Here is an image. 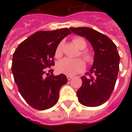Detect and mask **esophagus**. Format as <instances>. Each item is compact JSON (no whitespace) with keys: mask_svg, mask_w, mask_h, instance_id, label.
Segmentation results:
<instances>
[{"mask_svg":"<svg viewBox=\"0 0 132 132\" xmlns=\"http://www.w3.org/2000/svg\"><path fill=\"white\" fill-rule=\"evenodd\" d=\"M67 79H68V81H70V80H71V79H72V77H71V76H67Z\"/></svg>","mask_w":132,"mask_h":132,"instance_id":"obj_1","label":"esophagus"}]
</instances>
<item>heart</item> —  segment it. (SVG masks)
<instances>
[{"mask_svg":"<svg viewBox=\"0 0 132 132\" xmlns=\"http://www.w3.org/2000/svg\"><path fill=\"white\" fill-rule=\"evenodd\" d=\"M72 42L74 43L76 47L79 50H83L80 52V55L85 60V62L88 64H90L93 62L94 56L91 52L85 51L86 48V42L85 40L81 37H75L72 39ZM62 43H60L57 46L55 51V56L57 57H60L62 55ZM85 64L81 59H71L66 57L62 60L57 65V70L59 72L64 73L65 75L72 76L81 72L84 70Z\"/></svg>","mask_w":132,"mask_h":132,"instance_id":"b5f03b06","label":"heart"}]
</instances>
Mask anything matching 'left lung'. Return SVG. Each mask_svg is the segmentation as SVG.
I'll return each mask as SVG.
<instances>
[{"label": "left lung", "instance_id": "left-lung-1", "mask_svg": "<svg viewBox=\"0 0 132 132\" xmlns=\"http://www.w3.org/2000/svg\"><path fill=\"white\" fill-rule=\"evenodd\" d=\"M70 29L86 38L95 52L92 68L81 77L82 86L77 92L78 100L85 106H99L110 98L116 84L120 62L117 46L108 36L91 28Z\"/></svg>", "mask_w": 132, "mask_h": 132}]
</instances>
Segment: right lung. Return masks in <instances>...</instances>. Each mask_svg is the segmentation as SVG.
<instances>
[{
	"label": "right lung",
	"mask_w": 132,
	"mask_h": 132,
	"mask_svg": "<svg viewBox=\"0 0 132 132\" xmlns=\"http://www.w3.org/2000/svg\"><path fill=\"white\" fill-rule=\"evenodd\" d=\"M71 34L65 28L50 31H40L21 42L13 55L11 70L20 94L33 108L44 110L57 103L61 87L68 80L66 75H53L56 48Z\"/></svg>",
	"instance_id": "obj_1"
}]
</instances>
